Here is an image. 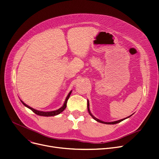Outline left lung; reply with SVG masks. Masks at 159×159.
I'll return each mask as SVG.
<instances>
[{
	"mask_svg": "<svg viewBox=\"0 0 159 159\" xmlns=\"http://www.w3.org/2000/svg\"><path fill=\"white\" fill-rule=\"evenodd\" d=\"M88 112H89V114L91 116V117L94 120H96L97 121H98V122H99V123H104V124H108V125H114V124H116V123H120V122H121V121H123L124 120H125V119H126V118H129V117H130V116H132V115H130V116H128L127 118H124V119H122V120H118V121H113V122H105V121H101V120H98V119H97V118H95L94 116L91 113V112H90V110H89V100H88Z\"/></svg>",
	"mask_w": 159,
	"mask_h": 159,
	"instance_id": "8db88e82",
	"label": "left lung"
}]
</instances>
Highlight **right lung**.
Listing matches in <instances>:
<instances>
[{"instance_id":"right-lung-1","label":"right lung","mask_w":159,"mask_h":159,"mask_svg":"<svg viewBox=\"0 0 159 159\" xmlns=\"http://www.w3.org/2000/svg\"><path fill=\"white\" fill-rule=\"evenodd\" d=\"M71 93V91L69 93V94H68V96H67V97H66V100H65V102L64 104H63L61 108H59V109H57V110H56V111H49V112L39 111L36 110V109H33V108H32V107H29V105H26V104H25V103H24L22 100H20V101L22 102V103L25 105V107H27V108L30 109L32 111H33V112H34L35 114H36L37 115L41 116H47V117H48V116H56V115L60 114L61 112H62L63 111H64V110L66 109V103H67L68 100V98H69V97H70V96Z\"/></svg>"}]
</instances>
